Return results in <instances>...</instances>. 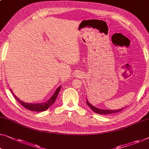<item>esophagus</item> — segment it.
<instances>
[{"label":"esophagus","instance_id":"obj_1","mask_svg":"<svg viewBox=\"0 0 149 149\" xmlns=\"http://www.w3.org/2000/svg\"><path fill=\"white\" fill-rule=\"evenodd\" d=\"M75 76H76L77 77H81V76H82V75H81V73H76V74H75Z\"/></svg>","mask_w":149,"mask_h":149}]
</instances>
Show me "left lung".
<instances>
[{
  "label": "left lung",
  "instance_id": "8db88e82",
  "mask_svg": "<svg viewBox=\"0 0 149 149\" xmlns=\"http://www.w3.org/2000/svg\"><path fill=\"white\" fill-rule=\"evenodd\" d=\"M86 104H87V105L90 107L91 109L92 110V111H94V112L97 113V114H113V113H116V112H120V111L123 110L124 108H120V109H118V110H105V109H100V108H97L96 107H95L94 106H93L91 104L90 102H89V101L86 100Z\"/></svg>",
  "mask_w": 149,
  "mask_h": 149
}]
</instances>
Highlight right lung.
<instances>
[{"instance_id": "add662e5", "label": "right lung", "mask_w": 149, "mask_h": 149, "mask_svg": "<svg viewBox=\"0 0 149 149\" xmlns=\"http://www.w3.org/2000/svg\"><path fill=\"white\" fill-rule=\"evenodd\" d=\"M61 90V86H59L58 88H57V90L55 91L54 94H53V96L50 97L48 100H47L45 102H42V103H27V102H25L21 101V100L18 98V97L15 96V94H13V91L10 90L11 92L13 95V96L21 104L23 107H25L26 109L31 110V111H34V112H43V111H45L47 109H48L50 107L52 104L55 102V100H56V97L58 95L59 91Z\"/></svg>"}]
</instances>
